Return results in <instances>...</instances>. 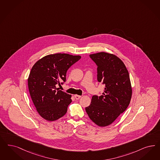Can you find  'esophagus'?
Segmentation results:
<instances>
[{
  "label": "esophagus",
  "mask_w": 160,
  "mask_h": 160,
  "mask_svg": "<svg viewBox=\"0 0 160 160\" xmlns=\"http://www.w3.org/2000/svg\"><path fill=\"white\" fill-rule=\"evenodd\" d=\"M82 96H79V95H74V98H75V99L76 100H78L80 98H81Z\"/></svg>",
  "instance_id": "1"
}]
</instances>
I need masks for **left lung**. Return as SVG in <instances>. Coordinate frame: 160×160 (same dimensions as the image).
Instances as JSON below:
<instances>
[{
	"label": "left lung",
	"mask_w": 160,
	"mask_h": 160,
	"mask_svg": "<svg viewBox=\"0 0 160 160\" xmlns=\"http://www.w3.org/2000/svg\"><path fill=\"white\" fill-rule=\"evenodd\" d=\"M97 66V78L105 86L104 92L92 96L85 108L90 119L99 127L115 121L127 109L132 96L129 72L122 61L113 54L99 52L89 55Z\"/></svg>",
	"instance_id": "8db88e82"
}]
</instances>
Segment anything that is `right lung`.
<instances>
[{
    "label": "right lung",
    "instance_id": "1",
    "mask_svg": "<svg viewBox=\"0 0 160 160\" xmlns=\"http://www.w3.org/2000/svg\"><path fill=\"white\" fill-rule=\"evenodd\" d=\"M80 58L79 55L51 54L32 67L28 79L29 91L37 112L45 119L53 121L66 113L71 95L56 86L66 82L67 70Z\"/></svg>",
    "mask_w": 160,
    "mask_h": 160
}]
</instances>
